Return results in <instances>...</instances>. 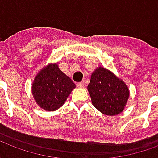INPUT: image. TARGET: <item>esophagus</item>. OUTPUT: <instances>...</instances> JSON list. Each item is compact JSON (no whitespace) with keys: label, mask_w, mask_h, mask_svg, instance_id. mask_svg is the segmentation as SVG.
<instances>
[{"label":"esophagus","mask_w":158,"mask_h":158,"mask_svg":"<svg viewBox=\"0 0 158 158\" xmlns=\"http://www.w3.org/2000/svg\"><path fill=\"white\" fill-rule=\"evenodd\" d=\"M77 86H78L79 88H84V87H85V83L84 82L77 83Z\"/></svg>","instance_id":"34e87169"}]
</instances>
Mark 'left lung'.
I'll use <instances>...</instances> for the list:
<instances>
[{"instance_id": "8db88e82", "label": "left lung", "mask_w": 158, "mask_h": 158, "mask_svg": "<svg viewBox=\"0 0 158 158\" xmlns=\"http://www.w3.org/2000/svg\"><path fill=\"white\" fill-rule=\"evenodd\" d=\"M87 89L93 106L107 116H116L122 113L129 97V89L125 82L101 66L92 73Z\"/></svg>"}]
</instances>
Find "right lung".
Masks as SVG:
<instances>
[{
  "label": "right lung",
  "mask_w": 158,
  "mask_h": 158,
  "mask_svg": "<svg viewBox=\"0 0 158 158\" xmlns=\"http://www.w3.org/2000/svg\"><path fill=\"white\" fill-rule=\"evenodd\" d=\"M75 87L69 76L60 70L57 63H49L37 73L31 90L36 104L40 108L53 112L65 103Z\"/></svg>",
  "instance_id": "1"
}]
</instances>
